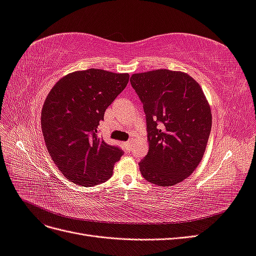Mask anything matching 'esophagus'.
Returning a JSON list of instances; mask_svg holds the SVG:
<instances>
[{
	"label": "esophagus",
	"mask_w": 256,
	"mask_h": 256,
	"mask_svg": "<svg viewBox=\"0 0 256 256\" xmlns=\"http://www.w3.org/2000/svg\"><path fill=\"white\" fill-rule=\"evenodd\" d=\"M122 145H124V147H125L126 150H129V147H130V141H127V142H124L122 143Z\"/></svg>",
	"instance_id": "esophagus-1"
}]
</instances>
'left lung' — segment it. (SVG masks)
I'll list each match as a JSON object with an SVG mask.
<instances>
[{"mask_svg": "<svg viewBox=\"0 0 256 256\" xmlns=\"http://www.w3.org/2000/svg\"><path fill=\"white\" fill-rule=\"evenodd\" d=\"M130 83L143 104L150 150L138 164L147 182L168 187L182 182L203 158L212 112L198 83L168 69L134 74Z\"/></svg>", "mask_w": 256, "mask_h": 256, "instance_id": "obj_1", "label": "left lung"}]
</instances>
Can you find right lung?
Here are the masks:
<instances>
[{
	"label": "right lung",
	"mask_w": 256,
	"mask_h": 256,
	"mask_svg": "<svg viewBox=\"0 0 256 256\" xmlns=\"http://www.w3.org/2000/svg\"><path fill=\"white\" fill-rule=\"evenodd\" d=\"M128 81V74L92 68L65 76L46 98L42 111L46 146L70 182L90 187L112 176L124 152L106 144L97 129Z\"/></svg>",
	"instance_id": "obj_1"
}]
</instances>
